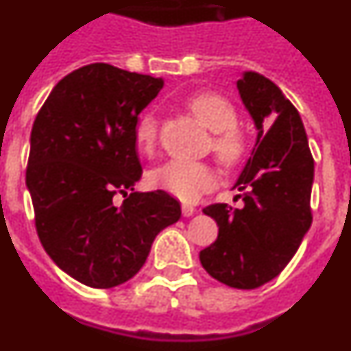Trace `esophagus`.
Masks as SVG:
<instances>
[{
	"instance_id": "1",
	"label": "esophagus",
	"mask_w": 351,
	"mask_h": 351,
	"mask_svg": "<svg viewBox=\"0 0 351 351\" xmlns=\"http://www.w3.org/2000/svg\"><path fill=\"white\" fill-rule=\"evenodd\" d=\"M181 209H182V214H184L186 218H188V216H193L195 210H197L193 206H191V204H182Z\"/></svg>"
}]
</instances>
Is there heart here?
Wrapping results in <instances>:
<instances>
[{"label":"heart","mask_w":351,"mask_h":351,"mask_svg":"<svg viewBox=\"0 0 351 351\" xmlns=\"http://www.w3.org/2000/svg\"><path fill=\"white\" fill-rule=\"evenodd\" d=\"M186 108L210 130L209 149L226 169H234L247 151L246 133L237 126V110L228 98L218 93H197L186 98ZM135 144L144 154H153L158 145V121L145 114L135 126ZM154 188L186 202L198 198L216 182L214 169L206 161L170 160L151 173Z\"/></svg>","instance_id":"b5f03b06"}]
</instances>
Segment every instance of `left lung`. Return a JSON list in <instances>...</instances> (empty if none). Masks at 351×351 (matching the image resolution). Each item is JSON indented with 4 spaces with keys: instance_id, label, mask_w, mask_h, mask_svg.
Segmentation results:
<instances>
[{
    "instance_id": "8db88e82",
    "label": "left lung",
    "mask_w": 351,
    "mask_h": 351,
    "mask_svg": "<svg viewBox=\"0 0 351 351\" xmlns=\"http://www.w3.org/2000/svg\"><path fill=\"white\" fill-rule=\"evenodd\" d=\"M237 88L258 138L235 184L244 206L204 209L219 228L200 263L219 283L253 290L287 267L311 226L315 160L297 108L272 80L246 71Z\"/></svg>"
}]
</instances>
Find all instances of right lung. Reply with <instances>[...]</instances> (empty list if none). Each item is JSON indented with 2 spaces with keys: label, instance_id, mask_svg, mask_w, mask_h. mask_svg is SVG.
I'll use <instances>...</instances> for the list:
<instances>
[{
  "label": "right lung",
  "instance_id": "1",
  "mask_svg": "<svg viewBox=\"0 0 351 351\" xmlns=\"http://www.w3.org/2000/svg\"><path fill=\"white\" fill-rule=\"evenodd\" d=\"M161 88L156 77L86 64L56 84L33 123L26 184L36 234L61 271L91 288L132 280L154 237L181 218L167 191H133L135 126ZM117 193L129 195L119 208Z\"/></svg>",
  "mask_w": 351,
  "mask_h": 351
}]
</instances>
